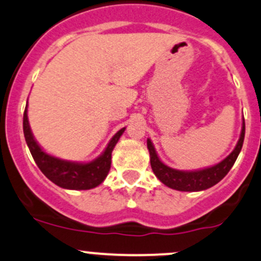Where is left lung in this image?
Returning <instances> with one entry per match:
<instances>
[{"mask_svg": "<svg viewBox=\"0 0 261 261\" xmlns=\"http://www.w3.org/2000/svg\"><path fill=\"white\" fill-rule=\"evenodd\" d=\"M244 136H245V122H243L242 134H240L239 142L232 152L226 156L220 163L213 165L205 169L194 170V172H184V170H176L173 168L165 165L156 155L154 149L153 143L150 139L147 141L148 149L150 154V165L154 174L156 178L164 184V186L172 188V189L180 190V192H199V190H205L208 188L219 183L221 179L228 174L229 170L234 165L242 150Z\"/></svg>", "mask_w": 261, "mask_h": 261, "instance_id": "1", "label": "left lung"}]
</instances>
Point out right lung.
I'll use <instances>...</instances> for the list:
<instances>
[{"instance_id":"add662e5","label":"right lung","mask_w":261,"mask_h":261,"mask_svg":"<svg viewBox=\"0 0 261 261\" xmlns=\"http://www.w3.org/2000/svg\"><path fill=\"white\" fill-rule=\"evenodd\" d=\"M124 129L125 128H122L114 134L105 152L97 159L89 162V163H74V162L55 158L44 152L38 145V143L35 141L32 132H31L29 117H27V106L23 113L24 139H26L36 164L49 180L64 189L87 190L99 186L111 169L112 152Z\"/></svg>"}]
</instances>
